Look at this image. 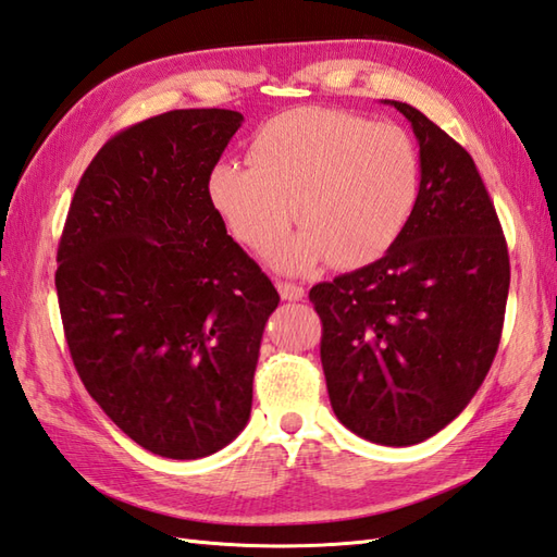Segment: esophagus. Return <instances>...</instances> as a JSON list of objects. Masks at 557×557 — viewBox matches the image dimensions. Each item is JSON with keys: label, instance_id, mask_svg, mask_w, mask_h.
Masks as SVG:
<instances>
[{"label": "esophagus", "instance_id": "34e87169", "mask_svg": "<svg viewBox=\"0 0 557 557\" xmlns=\"http://www.w3.org/2000/svg\"><path fill=\"white\" fill-rule=\"evenodd\" d=\"M277 292L285 301H301L306 297V292L301 285H294V282H277Z\"/></svg>", "mask_w": 557, "mask_h": 557}]
</instances>
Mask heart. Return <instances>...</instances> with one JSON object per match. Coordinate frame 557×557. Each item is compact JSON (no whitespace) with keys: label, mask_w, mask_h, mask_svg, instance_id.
Segmentation results:
<instances>
[{"label":"heart","mask_w":557,"mask_h":557,"mask_svg":"<svg viewBox=\"0 0 557 557\" xmlns=\"http://www.w3.org/2000/svg\"><path fill=\"white\" fill-rule=\"evenodd\" d=\"M248 162H220L208 198L230 234L265 253L287 232L270 263L306 272L333 258L363 268L393 248L417 212L421 152L405 128L359 114L299 108L258 128Z\"/></svg>","instance_id":"b5f03b06"}]
</instances>
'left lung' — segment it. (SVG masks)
I'll return each instance as SVG.
<instances>
[{"label":"left lung","instance_id":"8db88e82","mask_svg":"<svg viewBox=\"0 0 557 557\" xmlns=\"http://www.w3.org/2000/svg\"><path fill=\"white\" fill-rule=\"evenodd\" d=\"M421 196L401 239L309 292L335 417L366 441L417 445L459 417L500 345L510 256L469 152L407 102Z\"/></svg>","mask_w":557,"mask_h":557}]
</instances>
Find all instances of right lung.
I'll return each mask as SVG.
<instances>
[{"label": "right lung", "instance_id": "obj_1", "mask_svg": "<svg viewBox=\"0 0 557 557\" xmlns=\"http://www.w3.org/2000/svg\"><path fill=\"white\" fill-rule=\"evenodd\" d=\"M242 122L232 110H172L112 136L81 176L57 248L81 381L160 457H208L244 431L280 304L208 198Z\"/></svg>", "mask_w": 557, "mask_h": 557}]
</instances>
